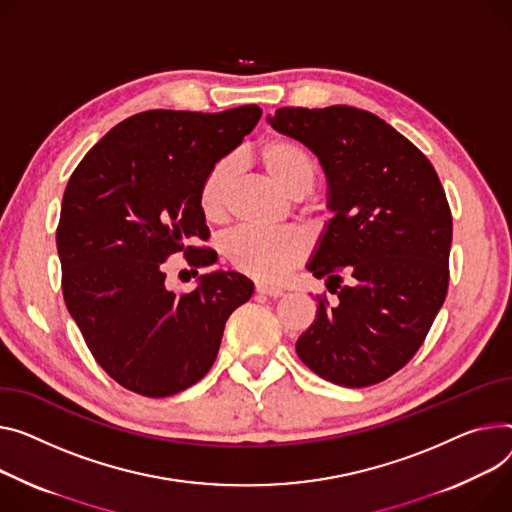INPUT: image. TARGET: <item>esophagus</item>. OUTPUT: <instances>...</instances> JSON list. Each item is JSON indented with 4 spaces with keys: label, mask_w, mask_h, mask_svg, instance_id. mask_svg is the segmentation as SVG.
<instances>
[{
    "label": "esophagus",
    "mask_w": 512,
    "mask_h": 512,
    "mask_svg": "<svg viewBox=\"0 0 512 512\" xmlns=\"http://www.w3.org/2000/svg\"><path fill=\"white\" fill-rule=\"evenodd\" d=\"M255 290H257L259 294L274 296V298H278V296H282V294H284V290H282V288H278V286H267V284H263V282H257Z\"/></svg>",
    "instance_id": "1"
}]
</instances>
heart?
I'll list each match as a JSON object with an SVG mask.
<instances>
[{"mask_svg": "<svg viewBox=\"0 0 512 512\" xmlns=\"http://www.w3.org/2000/svg\"><path fill=\"white\" fill-rule=\"evenodd\" d=\"M265 173L290 197H302L315 187L317 164L298 142L271 138L257 152ZM232 160L216 162L199 187V210L210 222H220L232 187ZM222 253L232 267L263 280L278 282L298 265L306 253V238L298 230L241 228L224 238Z\"/></svg>", "mask_w": 512, "mask_h": 512, "instance_id": "1", "label": "heart"}]
</instances>
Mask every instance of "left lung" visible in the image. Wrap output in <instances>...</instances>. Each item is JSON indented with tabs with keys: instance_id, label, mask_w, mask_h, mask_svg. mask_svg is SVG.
<instances>
[{
	"instance_id": "obj_1",
	"label": "left lung",
	"mask_w": 512,
	"mask_h": 512,
	"mask_svg": "<svg viewBox=\"0 0 512 512\" xmlns=\"http://www.w3.org/2000/svg\"><path fill=\"white\" fill-rule=\"evenodd\" d=\"M267 123L319 158L333 212L306 269L337 300H319L296 354L335 385L381 383L412 360L447 296L445 189L430 160L368 111L284 107Z\"/></svg>"
}]
</instances>
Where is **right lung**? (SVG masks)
I'll list each match as a JSON object with an SVG mask.
<instances>
[{"label": "right lung", "instance_id": "1", "mask_svg": "<svg viewBox=\"0 0 512 512\" xmlns=\"http://www.w3.org/2000/svg\"><path fill=\"white\" fill-rule=\"evenodd\" d=\"M259 119L257 105L138 113L67 181L57 226L65 306L96 362L133 393L168 397L206 377L228 317L253 296L249 278L222 269L175 294L162 263L179 251L193 267L216 263L212 249L191 247L210 234L199 187Z\"/></svg>", "mask_w": 512, "mask_h": 512}]
</instances>
